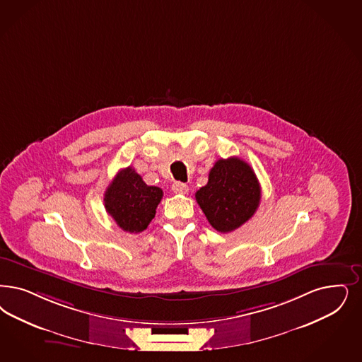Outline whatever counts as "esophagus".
I'll return each instance as SVG.
<instances>
[{"label":"esophagus","instance_id":"1","mask_svg":"<svg viewBox=\"0 0 362 362\" xmlns=\"http://www.w3.org/2000/svg\"><path fill=\"white\" fill-rule=\"evenodd\" d=\"M173 191L175 194H179V195H185L188 192V186L185 183H180V182H175L173 185Z\"/></svg>","mask_w":362,"mask_h":362}]
</instances>
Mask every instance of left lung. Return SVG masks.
<instances>
[{
	"label": "left lung",
	"mask_w": 362,
	"mask_h": 362,
	"mask_svg": "<svg viewBox=\"0 0 362 362\" xmlns=\"http://www.w3.org/2000/svg\"><path fill=\"white\" fill-rule=\"evenodd\" d=\"M195 198L210 225L219 233H230L257 211L261 186L249 164L233 156L214 164L207 185Z\"/></svg>",
	"instance_id": "left-lung-1"
}]
</instances>
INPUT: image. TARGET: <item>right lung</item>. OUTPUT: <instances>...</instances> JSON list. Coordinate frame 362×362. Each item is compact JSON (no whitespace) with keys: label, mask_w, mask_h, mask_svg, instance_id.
Masks as SVG:
<instances>
[{"label":"right lung","mask_w":362,"mask_h":362,"mask_svg":"<svg viewBox=\"0 0 362 362\" xmlns=\"http://www.w3.org/2000/svg\"><path fill=\"white\" fill-rule=\"evenodd\" d=\"M162 198V188L147 186L132 167H127L105 189L104 206L122 230L137 234L148 227Z\"/></svg>","instance_id":"right-lung-1"}]
</instances>
